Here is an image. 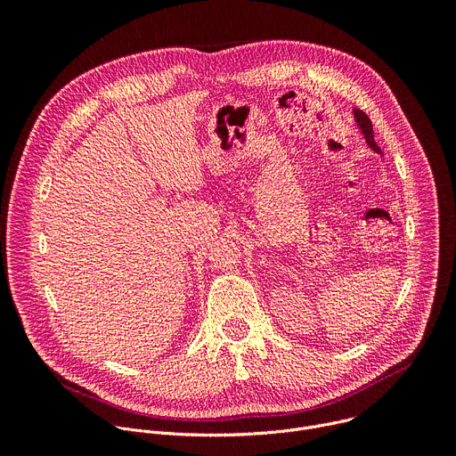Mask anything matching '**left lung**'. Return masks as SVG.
<instances>
[{
    "label": "left lung",
    "instance_id": "1",
    "mask_svg": "<svg viewBox=\"0 0 456 456\" xmlns=\"http://www.w3.org/2000/svg\"><path fill=\"white\" fill-rule=\"evenodd\" d=\"M354 115H355V122H357V126L361 127V132H362V135H364L368 146H370L373 151L380 153V150H379V146L375 144V139H373V127H371V120L368 118V115L362 113L361 110H354Z\"/></svg>",
    "mask_w": 456,
    "mask_h": 456
}]
</instances>
